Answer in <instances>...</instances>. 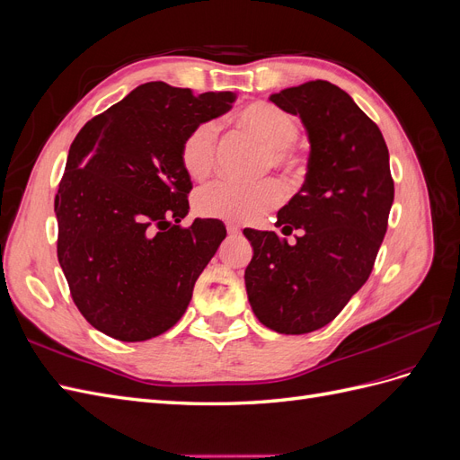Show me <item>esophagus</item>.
Segmentation results:
<instances>
[{"label":"esophagus","mask_w":460,"mask_h":460,"mask_svg":"<svg viewBox=\"0 0 460 460\" xmlns=\"http://www.w3.org/2000/svg\"><path fill=\"white\" fill-rule=\"evenodd\" d=\"M226 230H228L230 235H238L240 234V228L235 226V225H226Z\"/></svg>","instance_id":"34e87169"}]
</instances>
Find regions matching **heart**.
I'll return each instance as SVG.
<instances>
[{"mask_svg": "<svg viewBox=\"0 0 460 460\" xmlns=\"http://www.w3.org/2000/svg\"><path fill=\"white\" fill-rule=\"evenodd\" d=\"M234 124L252 134L269 147L267 166L284 172H294L299 159L294 151L299 137V122L289 111L270 102H253L234 115ZM217 153V127L199 122L180 142V163L188 176L201 180L211 172ZM284 199V188L276 180L255 184L213 182L205 186L196 198L198 211L211 218L232 222H252L261 218Z\"/></svg>", "mask_w": 460, "mask_h": 460, "instance_id": "obj_1", "label": "heart"}]
</instances>
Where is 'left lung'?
I'll use <instances>...</instances> for the list:
<instances>
[{
    "instance_id": "8db88e82",
    "label": "left lung",
    "mask_w": 460,
    "mask_h": 460,
    "mask_svg": "<svg viewBox=\"0 0 460 460\" xmlns=\"http://www.w3.org/2000/svg\"><path fill=\"white\" fill-rule=\"evenodd\" d=\"M301 119L311 151L301 190L278 211L282 234L245 228L253 259L245 269L249 305L278 333L326 326L363 288L394 205L389 153L380 128L353 97L326 80L270 95Z\"/></svg>"
}]
</instances>
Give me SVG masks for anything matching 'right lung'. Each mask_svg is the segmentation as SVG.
Segmentation results:
<instances>
[{
	"mask_svg": "<svg viewBox=\"0 0 460 460\" xmlns=\"http://www.w3.org/2000/svg\"><path fill=\"white\" fill-rule=\"evenodd\" d=\"M234 102L147 82L76 134L55 196L58 257L78 311L105 336L146 341L186 313L226 228L215 218L180 228L191 190L180 142Z\"/></svg>",
	"mask_w": 460,
	"mask_h": 460,
	"instance_id": "obj_1",
	"label": "right lung"
}]
</instances>
